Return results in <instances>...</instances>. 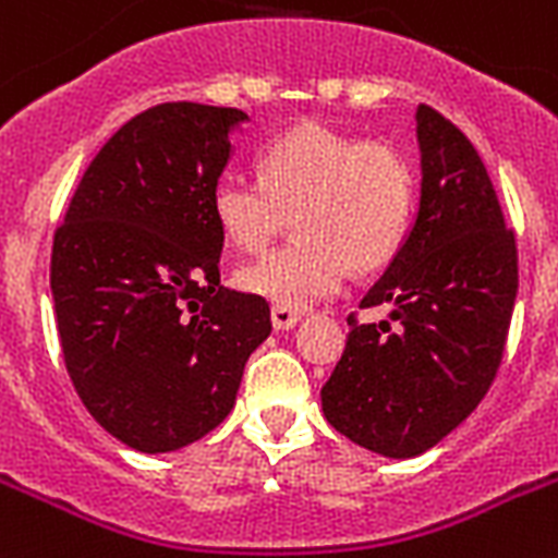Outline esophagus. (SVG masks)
<instances>
[{
  "label": "esophagus",
  "instance_id": "34e87169",
  "mask_svg": "<svg viewBox=\"0 0 558 558\" xmlns=\"http://www.w3.org/2000/svg\"><path fill=\"white\" fill-rule=\"evenodd\" d=\"M301 320V312L289 310V306H271V324L275 329H292Z\"/></svg>",
  "mask_w": 558,
  "mask_h": 558
}]
</instances>
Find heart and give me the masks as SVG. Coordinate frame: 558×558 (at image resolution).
Listing matches in <instances>:
<instances>
[{
  "mask_svg": "<svg viewBox=\"0 0 558 558\" xmlns=\"http://www.w3.org/2000/svg\"><path fill=\"white\" fill-rule=\"evenodd\" d=\"M257 166L260 177H217V226L238 248L260 252L294 215L298 238L243 266V292L306 310L338 292L350 266L373 271L398 255L415 211V174L396 146L301 122L266 143Z\"/></svg>",
  "mask_w": 558,
  "mask_h": 558,
  "instance_id": "b5f03b06",
  "label": "heart"
}]
</instances>
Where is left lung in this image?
Returning a JSON list of instances; mask_svg holds the SVG:
<instances>
[{"mask_svg":"<svg viewBox=\"0 0 558 558\" xmlns=\"http://www.w3.org/2000/svg\"><path fill=\"white\" fill-rule=\"evenodd\" d=\"M418 217L361 310L320 389L341 436L387 459L436 447L478 407L505 357L519 252L482 157L436 108L418 106Z\"/></svg>","mask_w":558,"mask_h":558,"instance_id":"obj_1","label":"left lung"}]
</instances>
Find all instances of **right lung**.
I'll return each mask as SVG.
<instances>
[{
    "label": "right lung",
    "mask_w": 558,
    "mask_h": 558,
    "mask_svg": "<svg viewBox=\"0 0 558 558\" xmlns=\"http://www.w3.org/2000/svg\"><path fill=\"white\" fill-rule=\"evenodd\" d=\"M238 108L162 102L90 160L53 232L51 292L85 410L140 452L197 441L234 407L269 303L220 287L211 189Z\"/></svg>",
    "instance_id": "1"
}]
</instances>
